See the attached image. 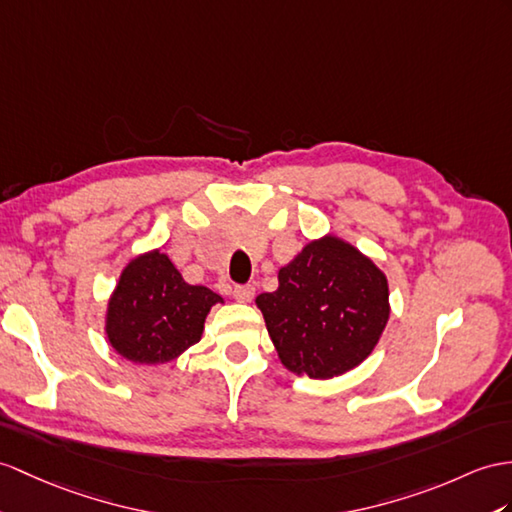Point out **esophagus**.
Here are the masks:
<instances>
[{"instance_id": "34e87169", "label": "esophagus", "mask_w": 512, "mask_h": 512, "mask_svg": "<svg viewBox=\"0 0 512 512\" xmlns=\"http://www.w3.org/2000/svg\"><path fill=\"white\" fill-rule=\"evenodd\" d=\"M254 293H256V289L252 284H243V286H234V291H232V295H234V299L236 302H241V304H247V302H252L254 299Z\"/></svg>"}]
</instances>
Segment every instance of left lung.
<instances>
[{
  "instance_id": "8db88e82",
  "label": "left lung",
  "mask_w": 512,
  "mask_h": 512,
  "mask_svg": "<svg viewBox=\"0 0 512 512\" xmlns=\"http://www.w3.org/2000/svg\"><path fill=\"white\" fill-rule=\"evenodd\" d=\"M280 363L295 376L330 380L358 367L391 315L389 280L336 234L306 243L278 271V289L256 297Z\"/></svg>"
}]
</instances>
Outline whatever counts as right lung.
Wrapping results in <instances>:
<instances>
[{"mask_svg":"<svg viewBox=\"0 0 512 512\" xmlns=\"http://www.w3.org/2000/svg\"><path fill=\"white\" fill-rule=\"evenodd\" d=\"M223 297L184 282L160 249L123 267L106 306L104 332L112 350L136 365H165L202 339L204 321Z\"/></svg>","mask_w":512,"mask_h":512,"instance_id":"right-lung-1","label":"right lung"}]
</instances>
